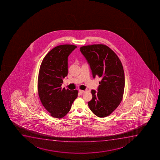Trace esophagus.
<instances>
[{
	"label": "esophagus",
	"mask_w": 160,
	"mask_h": 160,
	"mask_svg": "<svg viewBox=\"0 0 160 160\" xmlns=\"http://www.w3.org/2000/svg\"><path fill=\"white\" fill-rule=\"evenodd\" d=\"M79 92L80 94H82L83 92H84V90H79Z\"/></svg>",
	"instance_id": "1"
}]
</instances>
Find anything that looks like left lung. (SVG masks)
<instances>
[{
  "mask_svg": "<svg viewBox=\"0 0 160 160\" xmlns=\"http://www.w3.org/2000/svg\"><path fill=\"white\" fill-rule=\"evenodd\" d=\"M90 66L92 77L101 78L98 92L92 90V100L88 102L95 115L105 117L118 107L122 100L125 75L118 57L107 45L94 44L80 48Z\"/></svg>",
  "mask_w": 160,
  "mask_h": 160,
  "instance_id": "obj_1",
  "label": "left lung"
}]
</instances>
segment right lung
I'll use <instances>...</instances> for the list:
<instances>
[{
    "instance_id": "right-lung-1",
    "label": "right lung",
    "mask_w": 160,
    "mask_h": 160,
    "mask_svg": "<svg viewBox=\"0 0 160 160\" xmlns=\"http://www.w3.org/2000/svg\"><path fill=\"white\" fill-rule=\"evenodd\" d=\"M75 45H58L48 53L40 66L38 92L42 103L51 116L62 118L68 113L78 97V90L62 89V79L68 74V57Z\"/></svg>"
}]
</instances>
